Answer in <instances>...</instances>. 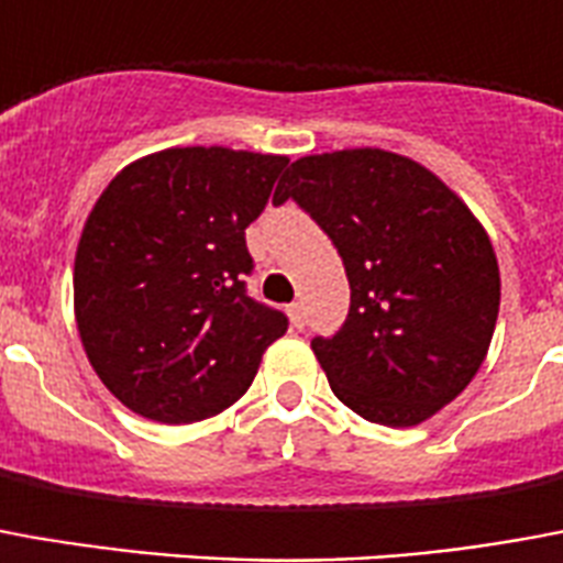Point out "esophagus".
<instances>
[{"mask_svg":"<svg viewBox=\"0 0 563 563\" xmlns=\"http://www.w3.org/2000/svg\"><path fill=\"white\" fill-rule=\"evenodd\" d=\"M286 313H289V319H292V328H298V331H301L303 322H307V316H303V303L301 301L289 303V310H286Z\"/></svg>","mask_w":563,"mask_h":563,"instance_id":"1","label":"esophagus"}]
</instances>
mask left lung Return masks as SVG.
Listing matches in <instances>:
<instances>
[{"instance_id":"left-lung-1","label":"left lung","mask_w":563,"mask_h":563,"mask_svg":"<svg viewBox=\"0 0 563 563\" xmlns=\"http://www.w3.org/2000/svg\"><path fill=\"white\" fill-rule=\"evenodd\" d=\"M295 199L334 241L352 303L313 352L340 402L415 427L465 390L493 340L501 277L468 206L427 166L382 148L295 161L274 206Z\"/></svg>"}]
</instances>
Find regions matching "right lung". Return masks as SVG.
Listing matches in <instances>:
<instances>
[{"instance_id":"add662e5","label":"right lung","mask_w":563,"mask_h":563,"mask_svg":"<svg viewBox=\"0 0 563 563\" xmlns=\"http://www.w3.org/2000/svg\"><path fill=\"white\" fill-rule=\"evenodd\" d=\"M289 157L220 145L124 166L82 227L74 313L115 399L157 423L229 409L289 319L247 295L244 229Z\"/></svg>"}]
</instances>
